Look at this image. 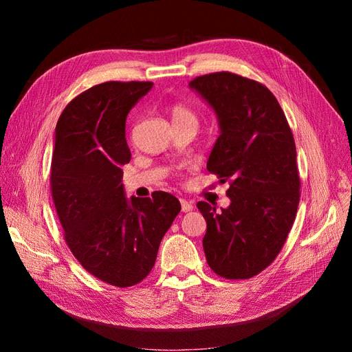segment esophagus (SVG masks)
<instances>
[{
  "mask_svg": "<svg viewBox=\"0 0 352 352\" xmlns=\"http://www.w3.org/2000/svg\"><path fill=\"white\" fill-rule=\"evenodd\" d=\"M180 206H182V211L184 212H188V211H192L194 210L192 202L185 199V198H180Z\"/></svg>",
  "mask_w": 352,
  "mask_h": 352,
  "instance_id": "obj_1",
  "label": "esophagus"
}]
</instances>
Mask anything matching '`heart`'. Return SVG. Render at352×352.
Here are the masks:
<instances>
[{
	"label": "heart",
	"instance_id": "b5f03b06",
	"mask_svg": "<svg viewBox=\"0 0 352 352\" xmlns=\"http://www.w3.org/2000/svg\"><path fill=\"white\" fill-rule=\"evenodd\" d=\"M173 123H190L198 126V114L185 104H175L172 107Z\"/></svg>",
	"mask_w": 352,
	"mask_h": 352
}]
</instances>
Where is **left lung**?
<instances>
[{
  "instance_id": "1",
  "label": "left lung",
  "mask_w": 352,
  "mask_h": 352,
  "mask_svg": "<svg viewBox=\"0 0 352 352\" xmlns=\"http://www.w3.org/2000/svg\"><path fill=\"white\" fill-rule=\"evenodd\" d=\"M214 109L220 136L207 170L229 184L230 206L199 201L210 269L225 279H251L278 257L291 232L301 180L294 135L278 100L263 83L230 72L189 82Z\"/></svg>"
}]
</instances>
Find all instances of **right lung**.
<instances>
[{
    "mask_svg": "<svg viewBox=\"0 0 352 352\" xmlns=\"http://www.w3.org/2000/svg\"><path fill=\"white\" fill-rule=\"evenodd\" d=\"M153 82L110 80L83 91L63 110L51 160V194L65 241L95 278L129 287L142 282L180 211L163 190L126 199L122 166L131 162L127 113Z\"/></svg>",
    "mask_w": 352,
    "mask_h": 352,
    "instance_id": "obj_1",
    "label": "right lung"
}]
</instances>
